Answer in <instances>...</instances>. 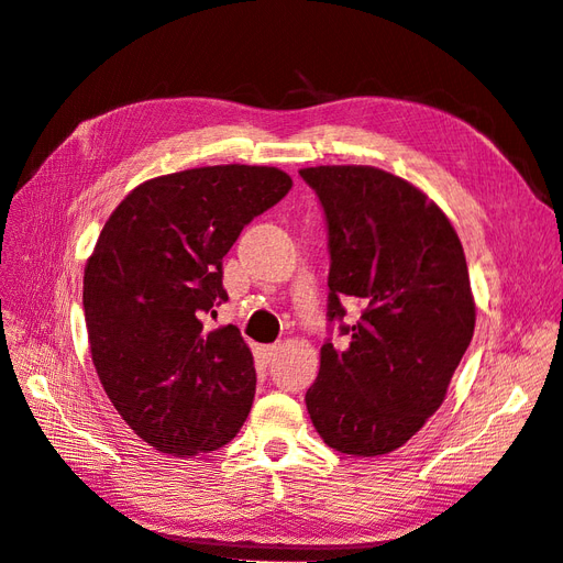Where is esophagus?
<instances>
[{"label":"esophagus","instance_id":"1","mask_svg":"<svg viewBox=\"0 0 563 563\" xmlns=\"http://www.w3.org/2000/svg\"><path fill=\"white\" fill-rule=\"evenodd\" d=\"M282 350V345L279 343H275V345H263V347H258V352H261V356H263V360H275V356H277V352Z\"/></svg>","mask_w":563,"mask_h":563}]
</instances>
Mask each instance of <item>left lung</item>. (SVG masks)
I'll use <instances>...</instances> for the list:
<instances>
[{
  "label": "left lung",
  "instance_id": "8db88e82",
  "mask_svg": "<svg viewBox=\"0 0 563 563\" xmlns=\"http://www.w3.org/2000/svg\"><path fill=\"white\" fill-rule=\"evenodd\" d=\"M329 223V317L340 298L364 310L350 345H321L305 395L323 444L354 457L397 451L444 404L474 335L463 244L439 203L376 166H308Z\"/></svg>",
  "mask_w": 563,
  "mask_h": 563
}]
</instances>
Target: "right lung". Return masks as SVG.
<instances>
[{"label": "right lung", "mask_w": 563, "mask_h": 563, "mask_svg": "<svg viewBox=\"0 0 563 563\" xmlns=\"http://www.w3.org/2000/svg\"><path fill=\"white\" fill-rule=\"evenodd\" d=\"M277 166L218 164L141 183L117 203L84 267L96 373L117 413L150 446L192 457L236 437L255 368L240 329L203 333L228 300L223 255L286 197Z\"/></svg>", "instance_id": "add662e5"}]
</instances>
